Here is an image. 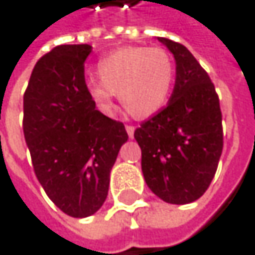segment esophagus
Wrapping results in <instances>:
<instances>
[{
    "mask_svg": "<svg viewBox=\"0 0 255 255\" xmlns=\"http://www.w3.org/2000/svg\"><path fill=\"white\" fill-rule=\"evenodd\" d=\"M126 132H128V136H129V138H133L135 128H133V126H126Z\"/></svg>",
    "mask_w": 255,
    "mask_h": 255,
    "instance_id": "esophagus-1",
    "label": "esophagus"
}]
</instances>
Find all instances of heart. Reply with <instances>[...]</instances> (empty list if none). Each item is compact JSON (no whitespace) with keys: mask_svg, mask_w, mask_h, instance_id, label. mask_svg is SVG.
I'll list each match as a JSON object with an SVG mask.
<instances>
[{"mask_svg":"<svg viewBox=\"0 0 255 255\" xmlns=\"http://www.w3.org/2000/svg\"><path fill=\"white\" fill-rule=\"evenodd\" d=\"M99 81L85 87L88 99L102 114L114 110V93L136 119L157 114L167 104L174 81L171 55L162 48L128 46L113 51L96 66Z\"/></svg>","mask_w":255,"mask_h":255,"instance_id":"heart-1","label":"heart"}]
</instances>
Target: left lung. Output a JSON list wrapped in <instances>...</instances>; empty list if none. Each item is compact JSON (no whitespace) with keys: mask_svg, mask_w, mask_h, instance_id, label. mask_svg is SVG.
Here are the masks:
<instances>
[{"mask_svg":"<svg viewBox=\"0 0 255 255\" xmlns=\"http://www.w3.org/2000/svg\"><path fill=\"white\" fill-rule=\"evenodd\" d=\"M176 61V84L167 108L133 133L150 191L165 203L188 204L209 188L222 153V116L215 87L180 43L165 37Z\"/></svg>","mask_w":255,"mask_h":255,"instance_id":"obj_1","label":"left lung"}]
</instances>
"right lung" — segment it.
Here are the masks:
<instances>
[{
  "instance_id": "1",
  "label": "right lung",
  "mask_w": 255,
  "mask_h": 255,
  "mask_svg": "<svg viewBox=\"0 0 255 255\" xmlns=\"http://www.w3.org/2000/svg\"><path fill=\"white\" fill-rule=\"evenodd\" d=\"M90 45H61L34 66L23 94V135L34 173L51 201L73 218L96 213L128 141L123 123L88 99L84 63Z\"/></svg>"
}]
</instances>
